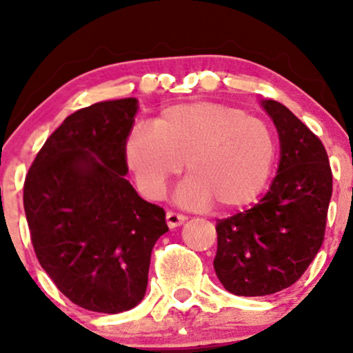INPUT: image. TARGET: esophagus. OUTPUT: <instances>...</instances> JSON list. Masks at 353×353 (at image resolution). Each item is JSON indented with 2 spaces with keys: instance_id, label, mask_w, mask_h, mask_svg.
Listing matches in <instances>:
<instances>
[{
  "instance_id": "1",
  "label": "esophagus",
  "mask_w": 353,
  "mask_h": 353,
  "mask_svg": "<svg viewBox=\"0 0 353 353\" xmlns=\"http://www.w3.org/2000/svg\"><path fill=\"white\" fill-rule=\"evenodd\" d=\"M185 217L184 214H181V212H174V210H168V214H165V221H168V225L169 228H177V225H181V224H184L185 222Z\"/></svg>"
}]
</instances>
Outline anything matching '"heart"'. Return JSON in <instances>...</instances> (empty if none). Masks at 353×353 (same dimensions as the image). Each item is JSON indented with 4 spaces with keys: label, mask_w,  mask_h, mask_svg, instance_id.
Returning a JSON list of instances; mask_svg holds the SVG:
<instances>
[{
    "label": "heart",
    "mask_w": 353,
    "mask_h": 353,
    "mask_svg": "<svg viewBox=\"0 0 353 353\" xmlns=\"http://www.w3.org/2000/svg\"><path fill=\"white\" fill-rule=\"evenodd\" d=\"M277 139L264 119L221 103L174 104L151 124H137L125 159L148 197L159 199L182 171L189 179L179 199L189 205L216 202L232 210L252 204L272 176Z\"/></svg>",
    "instance_id": "heart-1"
}]
</instances>
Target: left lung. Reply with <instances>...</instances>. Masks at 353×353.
I'll list each match as a JSON object with an SVG mask.
<instances>
[{
    "mask_svg": "<svg viewBox=\"0 0 353 353\" xmlns=\"http://www.w3.org/2000/svg\"><path fill=\"white\" fill-rule=\"evenodd\" d=\"M262 106L281 139V164L252 209L219 219L214 269L229 292L275 294L295 283L325 236L332 169L322 141L277 101Z\"/></svg>",
    "mask_w": 353,
    "mask_h": 353,
    "instance_id": "8db88e82",
    "label": "left lung"
}]
</instances>
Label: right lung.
Returning <instances> with one entry per match:
<instances>
[{"mask_svg": "<svg viewBox=\"0 0 353 353\" xmlns=\"http://www.w3.org/2000/svg\"><path fill=\"white\" fill-rule=\"evenodd\" d=\"M137 99L72 112L26 174L23 204L36 257L76 305L119 314L143 301L165 212L125 181Z\"/></svg>", "mask_w": 353, "mask_h": 353, "instance_id": "1", "label": "right lung"}]
</instances>
